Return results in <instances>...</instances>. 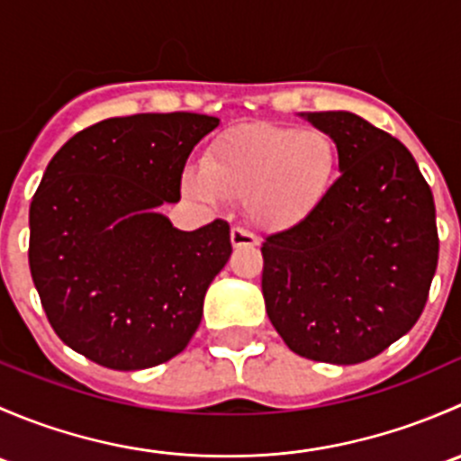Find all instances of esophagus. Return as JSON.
<instances>
[{
	"label": "esophagus",
	"instance_id": "34e87169",
	"mask_svg": "<svg viewBox=\"0 0 461 461\" xmlns=\"http://www.w3.org/2000/svg\"><path fill=\"white\" fill-rule=\"evenodd\" d=\"M231 245L234 248H254V245H258V239L245 227H234L231 230Z\"/></svg>",
	"mask_w": 461,
	"mask_h": 461
}]
</instances>
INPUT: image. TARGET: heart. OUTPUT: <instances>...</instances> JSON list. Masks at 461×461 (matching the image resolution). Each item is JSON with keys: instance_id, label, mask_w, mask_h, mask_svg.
Wrapping results in <instances>:
<instances>
[{"instance_id": "1", "label": "heart", "mask_w": 461, "mask_h": 461, "mask_svg": "<svg viewBox=\"0 0 461 461\" xmlns=\"http://www.w3.org/2000/svg\"><path fill=\"white\" fill-rule=\"evenodd\" d=\"M337 169L339 151L328 133L248 124L209 144L203 165L185 171V192L203 203H245L260 230L287 231L323 204Z\"/></svg>"}]
</instances>
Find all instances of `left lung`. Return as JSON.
<instances>
[{
    "mask_svg": "<svg viewBox=\"0 0 461 461\" xmlns=\"http://www.w3.org/2000/svg\"><path fill=\"white\" fill-rule=\"evenodd\" d=\"M305 118L337 142L341 176L308 221L265 239V308L296 355L361 364L424 312L439 258L435 201L384 129L348 111Z\"/></svg>",
    "mask_w": 461,
    "mask_h": 461,
    "instance_id": "1",
    "label": "left lung"
}]
</instances>
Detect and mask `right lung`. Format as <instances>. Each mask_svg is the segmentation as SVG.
I'll list each match as a JSON object with an SVG mask.
<instances>
[{"label": "right lung", "instance_id": "obj_1", "mask_svg": "<svg viewBox=\"0 0 461 461\" xmlns=\"http://www.w3.org/2000/svg\"><path fill=\"white\" fill-rule=\"evenodd\" d=\"M216 127L187 111L109 118L46 167L29 213L31 276L55 334L97 366H160L201 325L230 225L180 231L156 207L180 201L189 153Z\"/></svg>", "mask_w": 461, "mask_h": 461}]
</instances>
